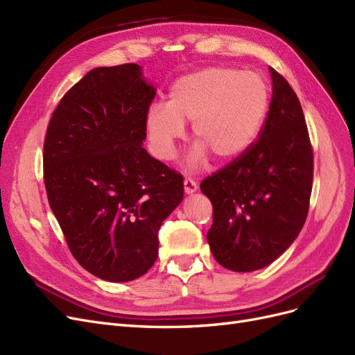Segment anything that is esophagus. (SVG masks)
<instances>
[{
	"label": "esophagus",
	"instance_id": "obj_1",
	"mask_svg": "<svg viewBox=\"0 0 355 355\" xmlns=\"http://www.w3.org/2000/svg\"><path fill=\"white\" fill-rule=\"evenodd\" d=\"M184 188H185L187 194H194V192L198 189V185H197V182H196L194 179L185 178V180H184Z\"/></svg>",
	"mask_w": 355,
	"mask_h": 355
}]
</instances>
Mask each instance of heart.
<instances>
[{"label":"heart","mask_w":355,"mask_h":355,"mask_svg":"<svg viewBox=\"0 0 355 355\" xmlns=\"http://www.w3.org/2000/svg\"><path fill=\"white\" fill-rule=\"evenodd\" d=\"M268 103V85L259 73L210 67L178 78L166 105L149 106L145 125L161 159L173 158L176 142L185 135L184 123H192L198 145L191 153V167L201 164L209 153L219 161H232L259 135Z\"/></svg>","instance_id":"heart-1"}]
</instances>
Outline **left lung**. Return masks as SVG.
<instances>
[{"mask_svg": "<svg viewBox=\"0 0 355 355\" xmlns=\"http://www.w3.org/2000/svg\"><path fill=\"white\" fill-rule=\"evenodd\" d=\"M270 71L272 98L259 139L200 185L213 204L211 254L237 272L261 270L288 249L306 220L313 189L302 106L283 75Z\"/></svg>", "mask_w": 355, "mask_h": 355, "instance_id": "1", "label": "left lung"}]
</instances>
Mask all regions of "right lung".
Segmentation results:
<instances>
[{"mask_svg":"<svg viewBox=\"0 0 355 355\" xmlns=\"http://www.w3.org/2000/svg\"><path fill=\"white\" fill-rule=\"evenodd\" d=\"M154 98L136 63L94 68L63 96L47 127L49 204L72 256L106 282L146 274L161 223L184 198V178L142 148Z\"/></svg>","mask_w":355,"mask_h":355,"instance_id":"1","label":"right lung"}]
</instances>
